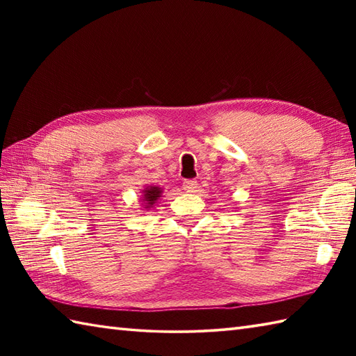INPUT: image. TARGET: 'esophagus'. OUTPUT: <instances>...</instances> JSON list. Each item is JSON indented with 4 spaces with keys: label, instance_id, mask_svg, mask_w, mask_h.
<instances>
[{
    "label": "esophagus",
    "instance_id": "34e87169",
    "mask_svg": "<svg viewBox=\"0 0 356 356\" xmlns=\"http://www.w3.org/2000/svg\"><path fill=\"white\" fill-rule=\"evenodd\" d=\"M197 180H185L184 182V190L188 191V193H194L195 190H197Z\"/></svg>",
    "mask_w": 356,
    "mask_h": 356
}]
</instances>
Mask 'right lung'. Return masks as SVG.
<instances>
[{"label": "right lung", "instance_id": "add662e5", "mask_svg": "<svg viewBox=\"0 0 356 356\" xmlns=\"http://www.w3.org/2000/svg\"><path fill=\"white\" fill-rule=\"evenodd\" d=\"M162 194H163V190L161 186H156V185L147 186L145 190H142V194H140L142 207L145 208L147 211L151 209V208H154L157 200L162 197Z\"/></svg>", "mask_w": 356, "mask_h": 356}]
</instances>
